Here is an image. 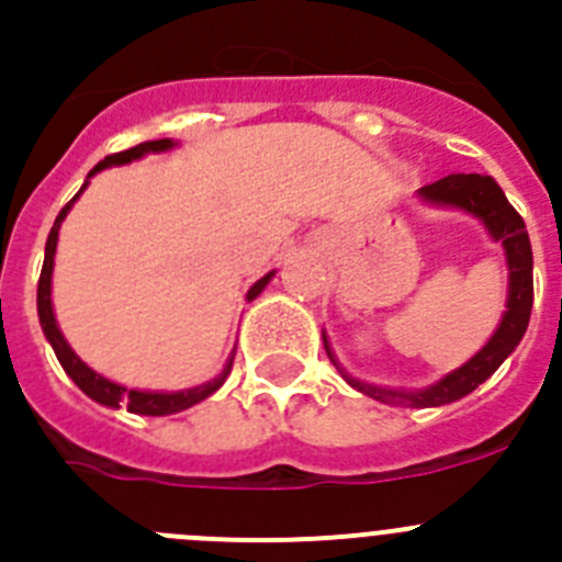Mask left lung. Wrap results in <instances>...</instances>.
<instances>
[{"label":"left lung","instance_id":"8db88e82","mask_svg":"<svg viewBox=\"0 0 562 562\" xmlns=\"http://www.w3.org/2000/svg\"><path fill=\"white\" fill-rule=\"evenodd\" d=\"M419 196L425 202H434L441 207H461V211L473 213L484 222L490 236L504 245L506 267H509V292H506V312L501 317L495 335L486 340L484 349L473 355L461 369L450 371L441 376L439 382L428 385L422 391H394L380 389V385H369L337 366L335 355L329 349V340L324 335V346L329 360L335 362L340 374L346 376L351 389L362 391V394L374 396V400L385 402V405H411V408H436V405H448V402L461 400L470 391H475L484 380L498 371L501 362L513 355L515 346L524 337L526 326H529V315H532V245H529V233H526L520 213L509 205L498 182L484 173H450L441 180L430 182V186L419 188Z\"/></svg>","mask_w":562,"mask_h":562}]
</instances>
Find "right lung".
Segmentation results:
<instances>
[{"mask_svg": "<svg viewBox=\"0 0 562 562\" xmlns=\"http://www.w3.org/2000/svg\"><path fill=\"white\" fill-rule=\"evenodd\" d=\"M173 146H177V143H173L171 137H162V140H148V143H140V146L126 148V151L109 154L106 160H101L95 168H92V171H89V177H95L98 171H103V168H109V166H126V162H132V160H140L143 154L168 151V148H173ZM87 186H89V180L83 182L81 191H78L76 196H72V200L61 207V213L56 216V225H53V231H49V236H47V247H44V267H42V278H38V295H36L38 321H42L44 337H47L49 346H53V351H56L58 362H61V369L69 374V380L76 382L78 389H81L89 400L101 402V405H106V408H121V405H126L132 414H143V416L180 414V411L191 408V405L202 402L205 396H211L213 391L222 389V382L227 380V374H231V369H233V355H231V360L225 362V369H222L220 376H213V380H207L205 385H196V389L171 391V394H168V391H134V389H126V385H117V382L106 380V376H101L98 371L89 369L87 362H83L76 351L69 349V342L64 340L61 329H58L56 315H53V301H49V284H53V258H56L58 231H61L64 216H67V211L72 207V202L81 196L83 188ZM272 276H276V272H267L265 278H258L256 284L250 286V292H247V301L258 297V292L270 284Z\"/></svg>", "mask_w": 562, "mask_h": 562, "instance_id": "add662e5", "label": "right lung"}]
</instances>
